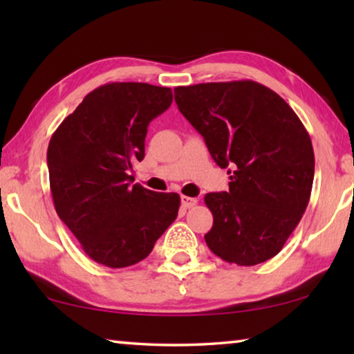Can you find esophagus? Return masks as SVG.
<instances>
[{
  "instance_id": "34e87169",
  "label": "esophagus",
  "mask_w": 354,
  "mask_h": 354,
  "mask_svg": "<svg viewBox=\"0 0 354 354\" xmlns=\"http://www.w3.org/2000/svg\"><path fill=\"white\" fill-rule=\"evenodd\" d=\"M196 203H198V200L192 198V196H185V195L181 196V205H183V207H185V209L194 207V206L196 205Z\"/></svg>"
}]
</instances>
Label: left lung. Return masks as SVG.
Returning a JSON list of instances; mask_svg holds the SVG:
<instances>
[{
	"instance_id": "8db88e82",
	"label": "left lung",
	"mask_w": 354,
	"mask_h": 354,
	"mask_svg": "<svg viewBox=\"0 0 354 354\" xmlns=\"http://www.w3.org/2000/svg\"><path fill=\"white\" fill-rule=\"evenodd\" d=\"M178 109L227 169L230 190L207 194L214 225L207 247L237 266L277 256L301 220L314 181L313 142L301 120L254 81L176 87Z\"/></svg>"
}]
</instances>
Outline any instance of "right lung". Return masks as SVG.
Returning a JSON list of instances; mask_svg holds the SVG:
<instances>
[{
  "label": "right lung",
  "instance_id": "1",
  "mask_svg": "<svg viewBox=\"0 0 354 354\" xmlns=\"http://www.w3.org/2000/svg\"><path fill=\"white\" fill-rule=\"evenodd\" d=\"M169 87L111 82L95 88L59 124L46 160L56 212L95 262L134 266L178 217V194L131 184L145 156L149 122L171 104Z\"/></svg>",
  "mask_w": 354,
  "mask_h": 354
}]
</instances>
